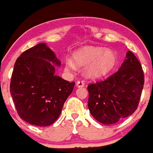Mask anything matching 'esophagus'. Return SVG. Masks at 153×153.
Masks as SVG:
<instances>
[{"instance_id":"1","label":"esophagus","mask_w":153,"mask_h":153,"mask_svg":"<svg viewBox=\"0 0 153 153\" xmlns=\"http://www.w3.org/2000/svg\"><path fill=\"white\" fill-rule=\"evenodd\" d=\"M76 86L78 87V88H82V87H84L85 86V82H84L83 81H78V82H76Z\"/></svg>"}]
</instances>
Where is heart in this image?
Returning a JSON list of instances; mask_svg holds the SVG:
<instances>
[{"instance_id":"obj_1","label":"heart","mask_w":153,"mask_h":153,"mask_svg":"<svg viewBox=\"0 0 153 153\" xmlns=\"http://www.w3.org/2000/svg\"><path fill=\"white\" fill-rule=\"evenodd\" d=\"M74 60L79 66L87 65V75L91 78H100L110 73L117 61V54L111 49L103 47L85 46L74 53ZM66 68L75 69V65L71 60L66 61Z\"/></svg>"}]
</instances>
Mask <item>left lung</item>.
<instances>
[{"label":"left lung","mask_w":153,"mask_h":153,"mask_svg":"<svg viewBox=\"0 0 153 153\" xmlns=\"http://www.w3.org/2000/svg\"><path fill=\"white\" fill-rule=\"evenodd\" d=\"M144 85L141 64L132 52L117 72L101 82L88 86L91 114L106 125L117 123L136 111Z\"/></svg>","instance_id":"left-lung-1"}]
</instances>
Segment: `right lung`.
<instances>
[{
	"label": "right lung",
	"instance_id": "add662e5",
	"mask_svg": "<svg viewBox=\"0 0 153 153\" xmlns=\"http://www.w3.org/2000/svg\"><path fill=\"white\" fill-rule=\"evenodd\" d=\"M53 63L61 65L46 43H39L23 52L14 64L10 91L18 115L30 124H53L74 89L75 82L54 75Z\"/></svg>",
	"mask_w": 153,
	"mask_h": 153
}]
</instances>
